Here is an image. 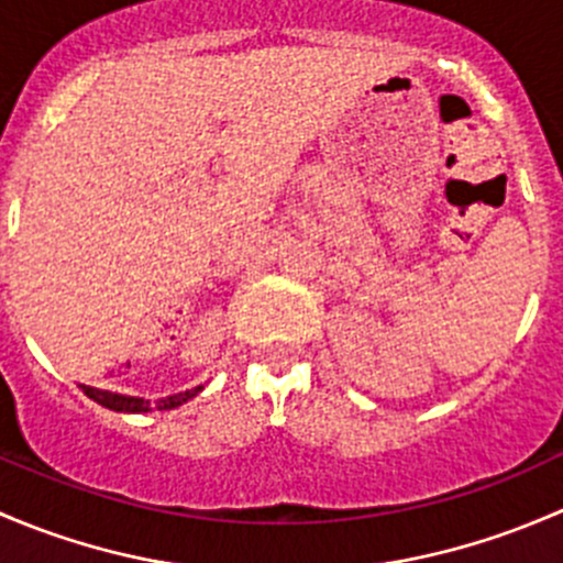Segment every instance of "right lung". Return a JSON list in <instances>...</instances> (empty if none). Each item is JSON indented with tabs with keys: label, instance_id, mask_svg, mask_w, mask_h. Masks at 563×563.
Segmentation results:
<instances>
[{
	"label": "right lung",
	"instance_id": "1",
	"mask_svg": "<svg viewBox=\"0 0 563 563\" xmlns=\"http://www.w3.org/2000/svg\"><path fill=\"white\" fill-rule=\"evenodd\" d=\"M84 395L92 397L95 402H100V406L111 408V411H128V413H144V411H152V402L150 400H141V397H128V395H113V391H103V389H92V387H81ZM201 387L196 389H187V391H179V395H172L166 397V400H157L155 408L157 411H166V408H176L181 406V402H187L190 397H196Z\"/></svg>",
	"mask_w": 563,
	"mask_h": 563
}]
</instances>
